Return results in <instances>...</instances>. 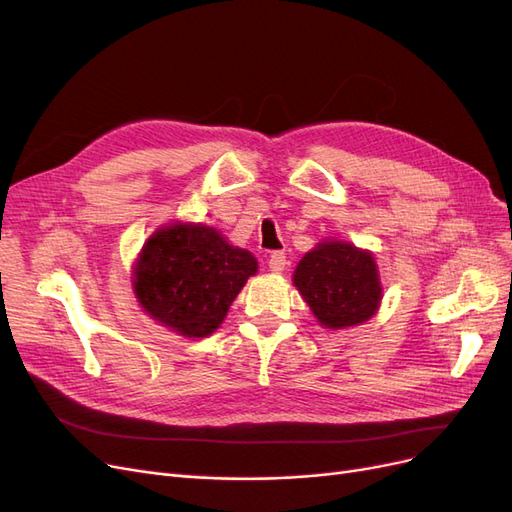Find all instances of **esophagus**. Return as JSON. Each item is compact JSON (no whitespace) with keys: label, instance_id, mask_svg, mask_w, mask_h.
<instances>
[{"label":"esophagus","instance_id":"obj_1","mask_svg":"<svg viewBox=\"0 0 512 512\" xmlns=\"http://www.w3.org/2000/svg\"><path fill=\"white\" fill-rule=\"evenodd\" d=\"M286 265H288V258H286L284 252H273L269 256V269L273 273H282L286 269Z\"/></svg>","mask_w":512,"mask_h":512}]
</instances>
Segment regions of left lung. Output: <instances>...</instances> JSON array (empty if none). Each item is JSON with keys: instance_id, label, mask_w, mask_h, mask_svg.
Masks as SVG:
<instances>
[{"instance_id": "1", "label": "left lung", "mask_w": 512, "mask_h": 512, "mask_svg": "<svg viewBox=\"0 0 512 512\" xmlns=\"http://www.w3.org/2000/svg\"><path fill=\"white\" fill-rule=\"evenodd\" d=\"M292 282L322 327H356L378 312L382 286L376 258L346 241H324L307 252Z\"/></svg>"}]
</instances>
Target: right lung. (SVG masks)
Segmentation results:
<instances>
[{
  "label": "right lung",
  "mask_w": 512,
  "mask_h": 512,
  "mask_svg": "<svg viewBox=\"0 0 512 512\" xmlns=\"http://www.w3.org/2000/svg\"><path fill=\"white\" fill-rule=\"evenodd\" d=\"M256 258L203 224L158 228L134 265V292L145 312L183 337L220 327Z\"/></svg>",
  "instance_id": "right-lung-1"
}]
</instances>
